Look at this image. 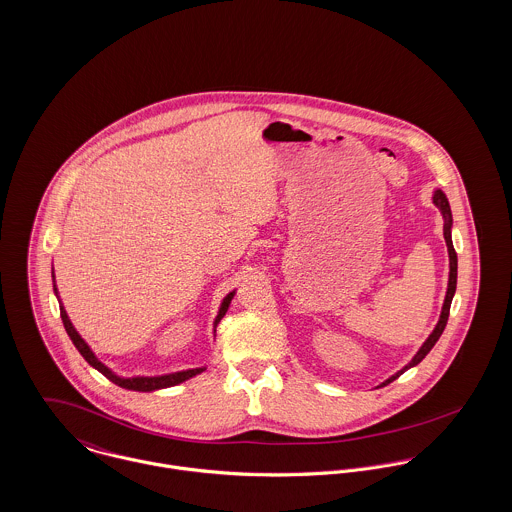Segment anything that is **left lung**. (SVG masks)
Listing matches in <instances>:
<instances>
[{
	"mask_svg": "<svg viewBox=\"0 0 512 512\" xmlns=\"http://www.w3.org/2000/svg\"><path fill=\"white\" fill-rule=\"evenodd\" d=\"M434 206L440 210L442 218H444V241H446V247H448V259H450V273H448V288H446V296H444V304H442V312L438 317V323L434 325L433 333L427 337V341L421 345V349L417 351V354L409 360V364H405L401 370H397L394 376H390L386 382H382L378 388L382 386H388L390 382L397 380L405 370L417 366L427 354L431 353L436 341L440 339L444 327H446V321H448V315H450V304H452V298H454V292H456V280H458V257H456V251H454V245H452V210H450V204H448V198L446 195L436 189L433 193Z\"/></svg>",
	"mask_w": 512,
	"mask_h": 512,
	"instance_id": "8db88e82",
	"label": "left lung"
}]
</instances>
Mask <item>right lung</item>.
Returning <instances> with one entry per match:
<instances>
[{"mask_svg":"<svg viewBox=\"0 0 512 512\" xmlns=\"http://www.w3.org/2000/svg\"><path fill=\"white\" fill-rule=\"evenodd\" d=\"M52 282H54V294H56L58 304H60V315H62V321H64L66 333L70 335V339H72V343L76 345V349H78L79 354L89 362V366H93L95 370H99V372H101L105 378H109L113 384H117V386L124 388V390H132V392H156V390H163V388L177 386V384H181V382H185V380H189V378L197 376V374H200L202 370H206V366H198V368H189V370L171 372V374H161V376H132V378H122V376H118V374H115L109 366H105V364L95 356V353L91 351V347L83 341V337H81L78 331H76L74 323L70 321V317H68L66 310H64V306H62V300H60V296H58V288H56V280H54V269H52ZM234 294H236V290H232V292L222 300L220 310H218V315H216V319H214V331H216V325L220 323V319H222V317L226 315V312H228V308H230V304H232Z\"/></svg>","mask_w":512,"mask_h":512,"instance_id":"add662e5","label":"right lung"}]
</instances>
